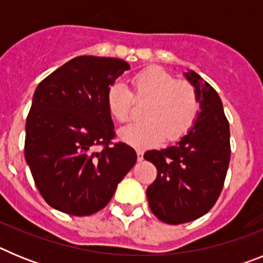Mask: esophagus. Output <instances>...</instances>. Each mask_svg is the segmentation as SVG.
I'll return each mask as SVG.
<instances>
[{
    "mask_svg": "<svg viewBox=\"0 0 263 263\" xmlns=\"http://www.w3.org/2000/svg\"><path fill=\"white\" fill-rule=\"evenodd\" d=\"M137 159H138V162L143 160V153L141 150H137Z\"/></svg>",
    "mask_w": 263,
    "mask_h": 263,
    "instance_id": "obj_1",
    "label": "esophagus"
}]
</instances>
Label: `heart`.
Wrapping results in <instances>:
<instances>
[{
    "mask_svg": "<svg viewBox=\"0 0 263 263\" xmlns=\"http://www.w3.org/2000/svg\"><path fill=\"white\" fill-rule=\"evenodd\" d=\"M130 92L122 83H111L106 89L108 110L120 122L132 116L134 101L145 103L142 118L120 130V137L138 148L152 147L163 141H176L196 122L200 103L196 89L188 81L159 67H148L138 72L132 80Z\"/></svg>",
    "mask_w": 263,
    "mask_h": 263,
    "instance_id": "heart-1",
    "label": "heart"
}]
</instances>
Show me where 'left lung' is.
I'll return each mask as SVG.
<instances>
[{
  "instance_id": "8db88e82",
  "label": "left lung",
  "mask_w": 263,
  "mask_h": 263,
  "mask_svg": "<svg viewBox=\"0 0 263 263\" xmlns=\"http://www.w3.org/2000/svg\"><path fill=\"white\" fill-rule=\"evenodd\" d=\"M185 78L200 103L196 122L175 146L143 155L158 173L146 191L150 210L171 225L210 212L221 194L231 160L229 122L220 96L196 72H188Z\"/></svg>"
}]
</instances>
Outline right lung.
I'll return each mask as SVG.
<instances>
[{
    "mask_svg": "<svg viewBox=\"0 0 263 263\" xmlns=\"http://www.w3.org/2000/svg\"><path fill=\"white\" fill-rule=\"evenodd\" d=\"M130 66L73 58L39 83L26 118L25 158L38 191L60 212L89 216L110 201L137 154L113 142L106 89Z\"/></svg>",
    "mask_w": 263,
    "mask_h": 263,
    "instance_id": "right-lung-1",
    "label": "right lung"
}]
</instances>
